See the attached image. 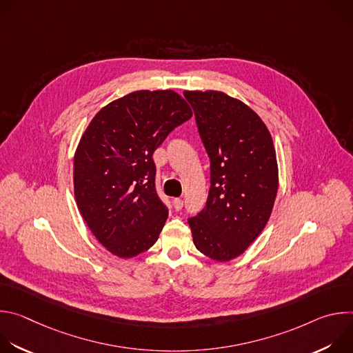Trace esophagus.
<instances>
[{"instance_id":"obj_1","label":"esophagus","mask_w":353,"mask_h":353,"mask_svg":"<svg viewBox=\"0 0 353 353\" xmlns=\"http://www.w3.org/2000/svg\"><path fill=\"white\" fill-rule=\"evenodd\" d=\"M172 203H173V207H174V210H176V211H180V210L183 208V199H180V198H174V199L172 201Z\"/></svg>"}]
</instances>
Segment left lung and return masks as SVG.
<instances>
[{
  "instance_id": "8db88e82",
  "label": "left lung",
  "mask_w": 353,
  "mask_h": 353,
  "mask_svg": "<svg viewBox=\"0 0 353 353\" xmlns=\"http://www.w3.org/2000/svg\"><path fill=\"white\" fill-rule=\"evenodd\" d=\"M211 161L205 208L188 219L204 256L228 263L241 256L265 228L278 192L272 137L260 116L219 90H185Z\"/></svg>"
}]
</instances>
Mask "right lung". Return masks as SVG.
Here are the masks:
<instances>
[{
	"instance_id": "1",
	"label": "right lung",
	"mask_w": 353,
	"mask_h": 353,
	"mask_svg": "<svg viewBox=\"0 0 353 353\" xmlns=\"http://www.w3.org/2000/svg\"><path fill=\"white\" fill-rule=\"evenodd\" d=\"M192 110L172 89L137 90L100 109L74 155L78 210L97 241L120 259L152 247L168 219L155 190V149Z\"/></svg>"
}]
</instances>
